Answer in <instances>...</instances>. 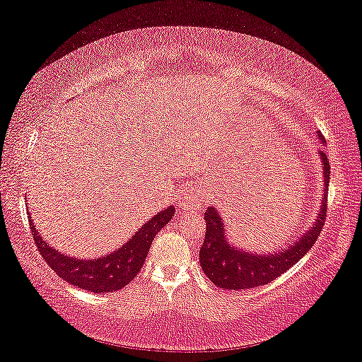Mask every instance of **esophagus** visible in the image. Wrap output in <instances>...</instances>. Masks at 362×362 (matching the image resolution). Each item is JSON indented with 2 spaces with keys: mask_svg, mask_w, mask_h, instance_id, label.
<instances>
[{
  "mask_svg": "<svg viewBox=\"0 0 362 362\" xmlns=\"http://www.w3.org/2000/svg\"><path fill=\"white\" fill-rule=\"evenodd\" d=\"M179 206L183 211H198L204 206V198L201 193L196 192H185L182 193L179 199Z\"/></svg>",
  "mask_w": 362,
  "mask_h": 362,
  "instance_id": "esophagus-1",
  "label": "esophagus"
}]
</instances>
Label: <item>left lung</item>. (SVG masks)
<instances>
[{"label": "left lung", "mask_w": 362, "mask_h": 362, "mask_svg": "<svg viewBox=\"0 0 362 362\" xmlns=\"http://www.w3.org/2000/svg\"><path fill=\"white\" fill-rule=\"evenodd\" d=\"M317 137L322 139L321 134ZM324 140V139H322ZM324 170V189L329 185L330 164L324 151H320ZM327 214V194L321 201V209L315 220L313 226L306 230L293 246L279 250L276 254H255L246 252L240 247L233 246L226 240V228L223 218L220 217L216 207L209 206L204 212L206 218V238L199 249V263L206 276L220 289L241 291L252 289L263 284L272 283L281 276L291 267L313 247L317 236L322 231L324 218Z\"/></svg>", "instance_id": "obj_1"}]
</instances>
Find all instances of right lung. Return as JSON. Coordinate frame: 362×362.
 <instances>
[{
	"label": "right lung",
	"instance_id": "obj_1",
	"mask_svg": "<svg viewBox=\"0 0 362 362\" xmlns=\"http://www.w3.org/2000/svg\"><path fill=\"white\" fill-rule=\"evenodd\" d=\"M174 214V206H169L168 209L158 212L148 222L140 226L136 235L129 238V241L122 244L119 249L113 250L112 254L100 257V259L86 260L59 252L57 249L49 246L45 238L40 235L32 218H30V230H32L33 240L42 259L57 273V276L79 287V289L94 293H105L122 289L137 276L142 269L145 257L148 254L153 238L164 225L169 223Z\"/></svg>",
	"mask_w": 362,
	"mask_h": 362
}]
</instances>
